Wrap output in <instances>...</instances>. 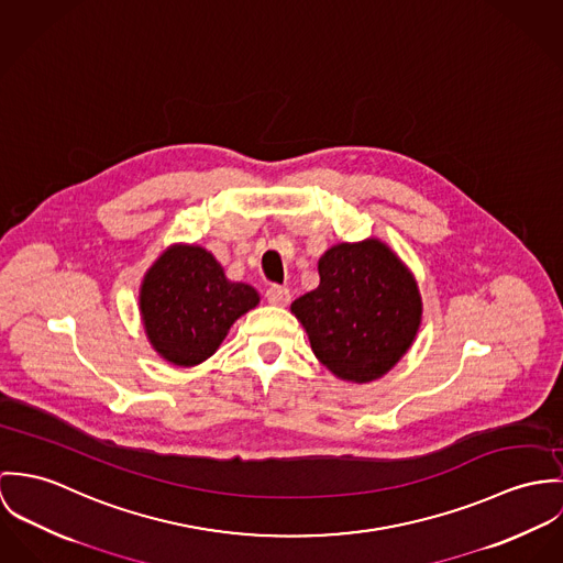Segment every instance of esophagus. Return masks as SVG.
<instances>
[{"label": "esophagus", "instance_id": "esophagus-1", "mask_svg": "<svg viewBox=\"0 0 563 563\" xmlns=\"http://www.w3.org/2000/svg\"><path fill=\"white\" fill-rule=\"evenodd\" d=\"M265 298L269 305L274 307H287L289 300H291V294L287 287H280V285H272L267 291H265Z\"/></svg>", "mask_w": 563, "mask_h": 563}]
</instances>
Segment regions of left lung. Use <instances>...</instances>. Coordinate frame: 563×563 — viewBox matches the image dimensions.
I'll use <instances>...</instances> for the list:
<instances>
[{
	"label": "left lung",
	"instance_id": "1",
	"mask_svg": "<svg viewBox=\"0 0 563 563\" xmlns=\"http://www.w3.org/2000/svg\"><path fill=\"white\" fill-rule=\"evenodd\" d=\"M317 269L319 287L291 305L314 356L347 382L382 377L417 336V280L377 240L332 246Z\"/></svg>",
	"mask_w": 563,
	"mask_h": 563
}]
</instances>
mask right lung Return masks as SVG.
<instances>
[{
  "label": "right lung",
  "mask_w": 563,
  "mask_h": 563,
  "mask_svg": "<svg viewBox=\"0 0 563 563\" xmlns=\"http://www.w3.org/2000/svg\"><path fill=\"white\" fill-rule=\"evenodd\" d=\"M258 305L246 283H231L211 252L173 246L146 272L140 311L151 345L170 363L194 367L224 341L238 317Z\"/></svg>",
  "instance_id": "add662e5"
}]
</instances>
